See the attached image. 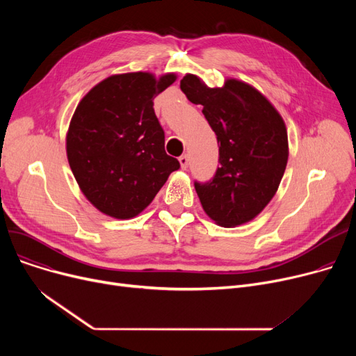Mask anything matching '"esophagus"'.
I'll use <instances>...</instances> for the list:
<instances>
[{"label":"esophagus","instance_id":"34e87169","mask_svg":"<svg viewBox=\"0 0 356 356\" xmlns=\"http://www.w3.org/2000/svg\"><path fill=\"white\" fill-rule=\"evenodd\" d=\"M179 163H180V165H181L183 170H186V168H188V165H189V157L186 156V154L180 156V157H179Z\"/></svg>","mask_w":356,"mask_h":356}]
</instances>
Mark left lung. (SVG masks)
Returning a JSON list of instances; mask_svg holds the SVG:
<instances>
[{
  "label": "left lung",
  "instance_id": "8db88e82",
  "mask_svg": "<svg viewBox=\"0 0 356 356\" xmlns=\"http://www.w3.org/2000/svg\"><path fill=\"white\" fill-rule=\"evenodd\" d=\"M180 89L203 115L219 144V167L207 181H195L203 211L231 228L254 219L275 195L283 179L289 141L286 124L270 101L236 79L209 88L186 74Z\"/></svg>",
  "mask_w": 356,
  "mask_h": 356
}]
</instances>
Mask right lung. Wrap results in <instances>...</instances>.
<instances>
[{
  "mask_svg": "<svg viewBox=\"0 0 356 356\" xmlns=\"http://www.w3.org/2000/svg\"><path fill=\"white\" fill-rule=\"evenodd\" d=\"M148 72L114 74L93 86L72 117L66 153L82 193L102 213L129 219L143 212L177 159L165 154L153 99L176 81Z\"/></svg>",
  "mask_w": 356,
  "mask_h": 356,
  "instance_id": "1",
  "label": "right lung"
}]
</instances>
